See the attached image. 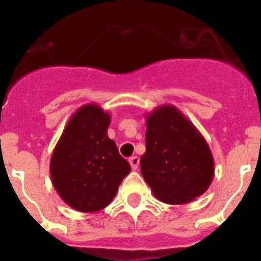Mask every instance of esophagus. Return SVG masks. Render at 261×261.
<instances>
[{"mask_svg":"<svg viewBox=\"0 0 261 261\" xmlns=\"http://www.w3.org/2000/svg\"><path fill=\"white\" fill-rule=\"evenodd\" d=\"M129 163H130V167L133 168V170H137L138 165H140V158L138 156H130L129 158Z\"/></svg>","mask_w":261,"mask_h":261,"instance_id":"obj_1","label":"esophagus"}]
</instances>
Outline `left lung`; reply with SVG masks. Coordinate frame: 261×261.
Here are the masks:
<instances>
[{
    "instance_id": "1",
    "label": "left lung",
    "mask_w": 261,
    "mask_h": 261,
    "mask_svg": "<svg viewBox=\"0 0 261 261\" xmlns=\"http://www.w3.org/2000/svg\"><path fill=\"white\" fill-rule=\"evenodd\" d=\"M146 151L141 174L156 199L191 202L206 192L214 176L209 145L175 106L163 105L146 116Z\"/></svg>"
}]
</instances>
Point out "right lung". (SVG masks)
I'll list each match as a JSON object with an SVG mask.
<instances>
[{
    "label": "right lung",
    "instance_id": "right-lung-1",
    "mask_svg": "<svg viewBox=\"0 0 261 261\" xmlns=\"http://www.w3.org/2000/svg\"><path fill=\"white\" fill-rule=\"evenodd\" d=\"M111 116L96 103L78 108L52 153L49 171L55 190L78 212L102 211L114 200L130 166L108 138Z\"/></svg>",
    "mask_w": 261,
    "mask_h": 261
}]
</instances>
